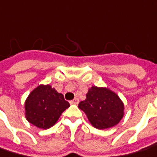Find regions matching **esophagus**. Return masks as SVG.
Wrapping results in <instances>:
<instances>
[{
	"mask_svg": "<svg viewBox=\"0 0 157 157\" xmlns=\"http://www.w3.org/2000/svg\"><path fill=\"white\" fill-rule=\"evenodd\" d=\"M70 104H74V105H77L79 103V99L78 98H75L73 101H71L70 102Z\"/></svg>",
	"mask_w": 157,
	"mask_h": 157,
	"instance_id": "esophagus-1",
	"label": "esophagus"
}]
</instances>
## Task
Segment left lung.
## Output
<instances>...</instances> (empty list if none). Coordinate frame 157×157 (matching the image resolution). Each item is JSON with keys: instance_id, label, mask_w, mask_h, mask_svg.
I'll return each mask as SVG.
<instances>
[{"instance_id": "obj_1", "label": "left lung", "mask_w": 157, "mask_h": 157, "mask_svg": "<svg viewBox=\"0 0 157 157\" xmlns=\"http://www.w3.org/2000/svg\"><path fill=\"white\" fill-rule=\"evenodd\" d=\"M78 107L86 113L89 122L97 129H107L119 123L124 116L123 101L107 87L93 86L88 89L86 100Z\"/></svg>"}]
</instances>
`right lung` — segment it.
Returning <instances> with one entry per match:
<instances>
[{
    "label": "right lung",
    "mask_w": 157,
    "mask_h": 157,
    "mask_svg": "<svg viewBox=\"0 0 157 157\" xmlns=\"http://www.w3.org/2000/svg\"><path fill=\"white\" fill-rule=\"evenodd\" d=\"M70 106L62 94L51 85H39L25 100V114L27 121L40 129H49Z\"/></svg>",
    "instance_id": "add662e5"
}]
</instances>
